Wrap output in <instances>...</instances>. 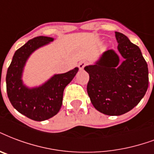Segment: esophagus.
Returning <instances> with one entry per match:
<instances>
[{"instance_id":"34e87169","label":"esophagus","mask_w":154,"mask_h":154,"mask_svg":"<svg viewBox=\"0 0 154 154\" xmlns=\"http://www.w3.org/2000/svg\"><path fill=\"white\" fill-rule=\"evenodd\" d=\"M87 64L88 63L86 61H81L79 63V64H78V67H79L80 69H83L87 65Z\"/></svg>"}]
</instances>
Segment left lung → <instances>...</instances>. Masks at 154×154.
I'll return each instance as SVG.
<instances>
[{"label": "left lung", "instance_id": "8db88e82", "mask_svg": "<svg viewBox=\"0 0 154 154\" xmlns=\"http://www.w3.org/2000/svg\"><path fill=\"white\" fill-rule=\"evenodd\" d=\"M116 33L119 56L105 51L94 65L85 67L90 75L87 93L93 106L107 116L131 111L145 96L149 86V69L139 47L126 35Z\"/></svg>", "mask_w": 154, "mask_h": 154}]
</instances>
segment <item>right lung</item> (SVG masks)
<instances>
[{
  "instance_id": "add662e5",
  "label": "right lung",
  "mask_w": 154,
  "mask_h": 154,
  "mask_svg": "<svg viewBox=\"0 0 154 154\" xmlns=\"http://www.w3.org/2000/svg\"><path fill=\"white\" fill-rule=\"evenodd\" d=\"M53 38L38 36L30 39L15 51L6 74L7 95L13 106L35 121H43L58 113L62 106L64 88L77 74L78 68L52 77L42 86L28 89L22 84V73L26 60L33 51Z\"/></svg>"
}]
</instances>
